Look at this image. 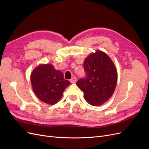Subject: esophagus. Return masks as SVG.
Listing matches in <instances>:
<instances>
[{
    "instance_id": "1",
    "label": "esophagus",
    "mask_w": 149,
    "mask_h": 149,
    "mask_svg": "<svg viewBox=\"0 0 149 149\" xmlns=\"http://www.w3.org/2000/svg\"><path fill=\"white\" fill-rule=\"evenodd\" d=\"M70 82L71 83H75L76 82V78L75 77H73L71 79H70Z\"/></svg>"
}]
</instances>
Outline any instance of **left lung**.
<instances>
[{"label": "left lung", "instance_id": "left-lung-1", "mask_svg": "<svg viewBox=\"0 0 149 149\" xmlns=\"http://www.w3.org/2000/svg\"><path fill=\"white\" fill-rule=\"evenodd\" d=\"M85 78L77 82L83 91L86 101L92 106H101L113 94L118 81V72L113 62L106 53L97 50L84 62Z\"/></svg>", "mask_w": 149, "mask_h": 149}]
</instances>
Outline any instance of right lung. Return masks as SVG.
<instances>
[{
    "mask_svg": "<svg viewBox=\"0 0 149 149\" xmlns=\"http://www.w3.org/2000/svg\"><path fill=\"white\" fill-rule=\"evenodd\" d=\"M31 83L35 94L45 103L53 105L59 101L69 81L64 79L61 71L56 70L52 65H40L30 76Z\"/></svg>",
    "mask_w": 149,
    "mask_h": 149,
    "instance_id": "1",
    "label": "right lung"
}]
</instances>
